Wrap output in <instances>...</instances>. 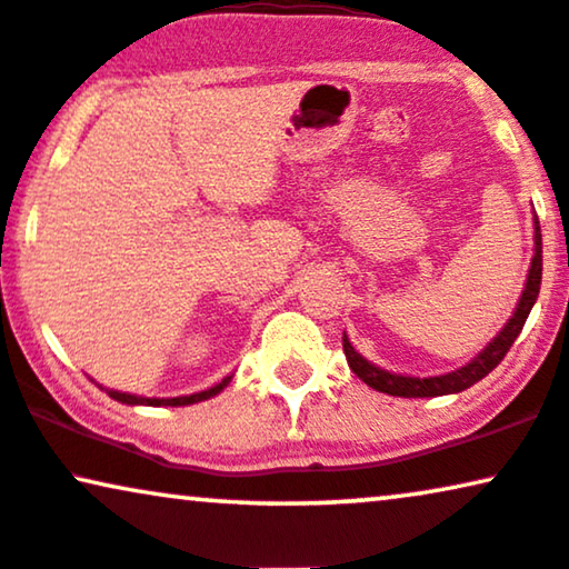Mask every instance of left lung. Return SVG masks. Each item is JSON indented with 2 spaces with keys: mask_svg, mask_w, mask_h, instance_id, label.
<instances>
[{
  "mask_svg": "<svg viewBox=\"0 0 569 569\" xmlns=\"http://www.w3.org/2000/svg\"><path fill=\"white\" fill-rule=\"evenodd\" d=\"M541 226L536 220V254L533 262H530V272H528V283H525L522 299L517 305L515 315L509 318V322L501 330L499 336L493 338L488 347L480 351V355L467 362L465 368H459L449 376H436V378H407V376H393V372H386L370 365L368 359H362L355 351V347L349 343V338L343 336V355H347L349 368L355 370L357 378H362L365 383L376 391L391 393V397H405V399H417V397H446V393H459L465 388H470L478 380H483L488 372H491L501 359L507 357V351L512 349V343L520 336V330L528 320L530 309H533L536 299H538V289H541V270H543V257H541Z\"/></svg>",
  "mask_w": 569,
  "mask_h": 569,
  "instance_id": "left-lung-1",
  "label": "left lung"
}]
</instances>
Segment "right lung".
<instances>
[{"mask_svg":"<svg viewBox=\"0 0 569 569\" xmlns=\"http://www.w3.org/2000/svg\"><path fill=\"white\" fill-rule=\"evenodd\" d=\"M231 383V376L222 378L220 383H214L212 388H207V391H199V393H189V397H172V399H143V397H136V393H120V391H107L112 399L123 401V405H149V407H183V405H193V401H201V399H210L214 393H220L222 388Z\"/></svg>","mask_w":569,"mask_h":569,"instance_id":"obj_1","label":"right lung"}]
</instances>
